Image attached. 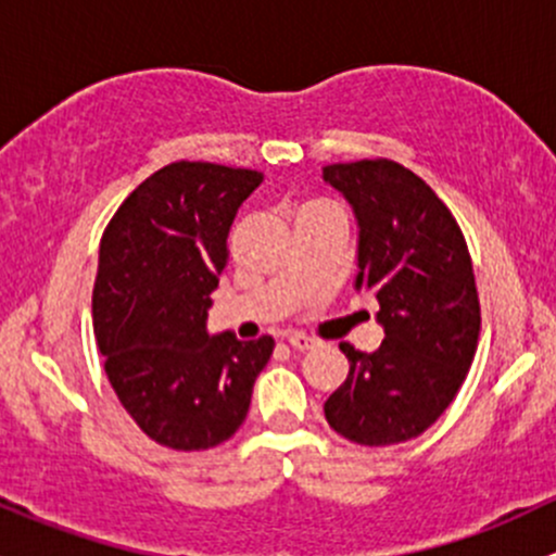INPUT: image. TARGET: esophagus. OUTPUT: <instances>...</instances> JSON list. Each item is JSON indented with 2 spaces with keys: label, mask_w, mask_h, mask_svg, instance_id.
Listing matches in <instances>:
<instances>
[{
  "label": "esophagus",
  "mask_w": 556,
  "mask_h": 556,
  "mask_svg": "<svg viewBox=\"0 0 556 556\" xmlns=\"http://www.w3.org/2000/svg\"><path fill=\"white\" fill-rule=\"evenodd\" d=\"M288 343L293 349H298V352H306V349L314 346V341L308 336H303V332H290L288 336Z\"/></svg>",
  "instance_id": "obj_1"
}]
</instances>
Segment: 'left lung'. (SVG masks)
<instances>
[{"label":"left lung","mask_w":556,"mask_h":556,"mask_svg":"<svg viewBox=\"0 0 556 556\" xmlns=\"http://www.w3.org/2000/svg\"><path fill=\"white\" fill-rule=\"evenodd\" d=\"M323 175L354 207L356 290L376 293L386 332L372 354L341 343L349 376L325 418L356 445H400L447 410L475 362L482 319L471 255L447 204L400 162H338Z\"/></svg>","instance_id":"8db88e82"}]
</instances>
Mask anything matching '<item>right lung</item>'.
<instances>
[{"label": "right lung", "mask_w": 556, "mask_h": 556, "mask_svg": "<svg viewBox=\"0 0 556 556\" xmlns=\"http://www.w3.org/2000/svg\"><path fill=\"white\" fill-rule=\"evenodd\" d=\"M263 175L180 160L143 180L101 239L92 327L111 389L149 440L207 450L242 426L274 338L207 336L239 204Z\"/></svg>", "instance_id": "add662e5"}]
</instances>
